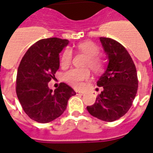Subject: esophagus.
I'll return each mask as SVG.
<instances>
[{"label": "esophagus", "mask_w": 153, "mask_h": 153, "mask_svg": "<svg viewBox=\"0 0 153 153\" xmlns=\"http://www.w3.org/2000/svg\"><path fill=\"white\" fill-rule=\"evenodd\" d=\"M76 94H78V95H83L84 94V92H82V91H79V90H76Z\"/></svg>", "instance_id": "1"}]
</instances>
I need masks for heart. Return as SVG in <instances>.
I'll return each instance as SVG.
<instances>
[{
  "instance_id": "1",
  "label": "heart",
  "mask_w": 153,
  "mask_h": 153,
  "mask_svg": "<svg viewBox=\"0 0 153 153\" xmlns=\"http://www.w3.org/2000/svg\"><path fill=\"white\" fill-rule=\"evenodd\" d=\"M77 50L87 56L85 62V66H88L94 72L100 73L104 68V60L99 55V48L95 43L91 41H85L77 45ZM72 61V51L67 48L64 51L60 58V66L63 68H67ZM90 77V72L86 68L73 69L65 74V80L71 85L75 88H80L85 80H88Z\"/></svg>"
}]
</instances>
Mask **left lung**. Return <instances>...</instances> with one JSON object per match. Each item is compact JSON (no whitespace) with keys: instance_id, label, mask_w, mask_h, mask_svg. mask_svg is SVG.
I'll return each mask as SVG.
<instances>
[{"instance_id":"left-lung-1","label":"left lung","mask_w":153,"mask_h":153,"mask_svg":"<svg viewBox=\"0 0 153 153\" xmlns=\"http://www.w3.org/2000/svg\"><path fill=\"white\" fill-rule=\"evenodd\" d=\"M108 64L97 82L103 90L96 102L87 106L89 114L105 122L123 116L132 105L137 91V71L132 58L120 43L108 38H100Z\"/></svg>"}]
</instances>
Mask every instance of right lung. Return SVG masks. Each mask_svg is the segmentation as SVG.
Segmentation results:
<instances>
[{
	"instance_id": "add662e5",
	"label": "right lung",
	"mask_w": 153,
	"mask_h": 153,
	"mask_svg": "<svg viewBox=\"0 0 153 153\" xmlns=\"http://www.w3.org/2000/svg\"><path fill=\"white\" fill-rule=\"evenodd\" d=\"M68 43L57 38L39 40L30 47L19 66L17 97L25 113L38 123H46L59 117L69 98L76 94L64 82L54 91L48 86L59 68V53Z\"/></svg>"
}]
</instances>
